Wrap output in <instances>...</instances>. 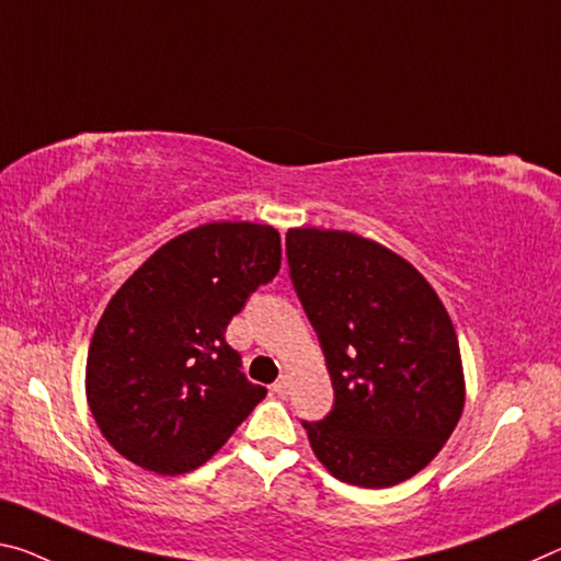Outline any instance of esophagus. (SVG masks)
<instances>
[{
    "label": "esophagus",
    "mask_w": 561,
    "mask_h": 561,
    "mask_svg": "<svg viewBox=\"0 0 561 561\" xmlns=\"http://www.w3.org/2000/svg\"><path fill=\"white\" fill-rule=\"evenodd\" d=\"M272 392L274 394H277V397H287L289 394V377L287 375H282L277 381H274V385H272Z\"/></svg>",
    "instance_id": "obj_1"
}]
</instances>
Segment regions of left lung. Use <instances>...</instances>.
<instances>
[{"label":"left lung","mask_w":561,"mask_h":561,"mask_svg":"<svg viewBox=\"0 0 561 561\" xmlns=\"http://www.w3.org/2000/svg\"><path fill=\"white\" fill-rule=\"evenodd\" d=\"M287 264L334 387L332 412L301 422L317 459L364 489L414 477L465 409L459 342L437 291L350 232L289 229Z\"/></svg>","instance_id":"obj_1"}]
</instances>
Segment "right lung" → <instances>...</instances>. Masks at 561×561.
<instances>
[{"label":"right lung","instance_id":"right-lung-1","mask_svg":"<svg viewBox=\"0 0 561 561\" xmlns=\"http://www.w3.org/2000/svg\"><path fill=\"white\" fill-rule=\"evenodd\" d=\"M274 227L215 221L174 237L122 284L94 329L87 402L122 457L159 474L202 467L266 397L225 332L279 272Z\"/></svg>","mask_w":561,"mask_h":561}]
</instances>
